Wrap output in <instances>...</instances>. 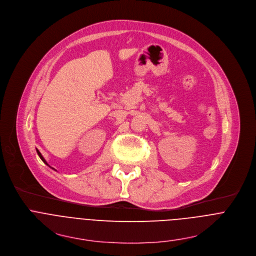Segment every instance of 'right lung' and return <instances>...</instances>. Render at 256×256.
<instances>
[{"mask_svg": "<svg viewBox=\"0 0 256 256\" xmlns=\"http://www.w3.org/2000/svg\"><path fill=\"white\" fill-rule=\"evenodd\" d=\"M36 152H38V156H40V160H42V162H44V164H46V166H50V168H52V166H50V164H48V162H46V160H44V156H42V154H40V150H36ZM54 171H56V170H54Z\"/></svg>", "mask_w": 256, "mask_h": 256, "instance_id": "right-lung-1", "label": "right lung"}]
</instances>
